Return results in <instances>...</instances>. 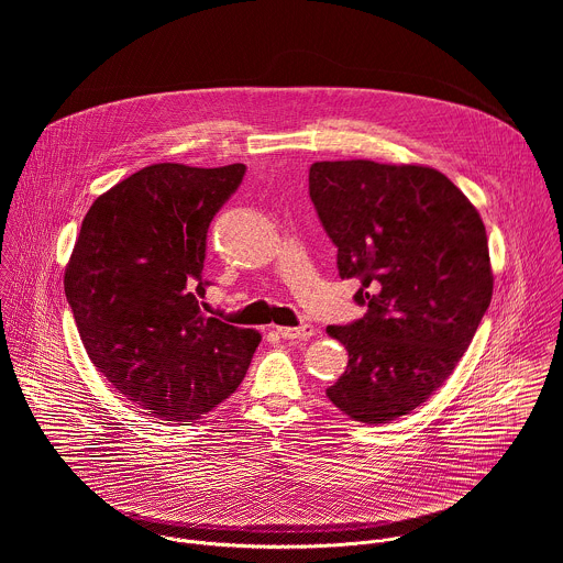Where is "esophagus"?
Returning <instances> with one entry per match:
<instances>
[{
  "label": "esophagus",
  "instance_id": "34e87169",
  "mask_svg": "<svg viewBox=\"0 0 563 563\" xmlns=\"http://www.w3.org/2000/svg\"><path fill=\"white\" fill-rule=\"evenodd\" d=\"M276 334L285 341H307L313 334L311 325H300V328H276Z\"/></svg>",
  "mask_w": 563,
  "mask_h": 563
}]
</instances>
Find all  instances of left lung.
<instances>
[{"mask_svg":"<svg viewBox=\"0 0 563 563\" xmlns=\"http://www.w3.org/2000/svg\"><path fill=\"white\" fill-rule=\"evenodd\" d=\"M309 198L367 311L328 334L350 354L328 387L354 421L389 423L454 372L490 307L488 235L474 205L423 165L336 159L309 167Z\"/></svg>","mask_w":563,"mask_h":563,"instance_id":"8db88e82","label":"left lung"}]
</instances>
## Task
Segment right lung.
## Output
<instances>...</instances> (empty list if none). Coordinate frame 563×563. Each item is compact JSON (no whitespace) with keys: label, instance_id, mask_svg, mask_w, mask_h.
Wrapping results in <instances>:
<instances>
[{"label":"right lung","instance_id":"1","mask_svg":"<svg viewBox=\"0 0 563 563\" xmlns=\"http://www.w3.org/2000/svg\"><path fill=\"white\" fill-rule=\"evenodd\" d=\"M245 169H140L91 205L66 265V300L91 363L159 421L211 412L243 383L261 343L198 300L209 285V222Z\"/></svg>","mask_w":563,"mask_h":563}]
</instances>
